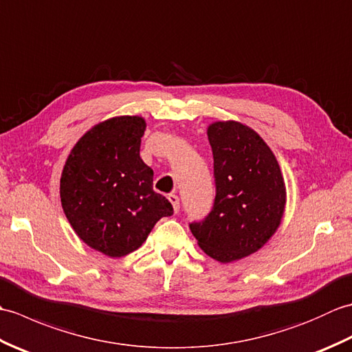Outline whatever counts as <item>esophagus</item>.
Returning <instances> with one entry per match:
<instances>
[{"label":"esophagus","mask_w":352,"mask_h":352,"mask_svg":"<svg viewBox=\"0 0 352 352\" xmlns=\"http://www.w3.org/2000/svg\"><path fill=\"white\" fill-rule=\"evenodd\" d=\"M168 199L170 201V204H172V207H174L175 212L180 210V199H178V197L175 195V193H170V195L168 197Z\"/></svg>","instance_id":"1"}]
</instances>
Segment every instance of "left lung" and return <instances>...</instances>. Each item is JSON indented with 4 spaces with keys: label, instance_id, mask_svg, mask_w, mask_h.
Returning <instances> with one entry per match:
<instances>
[{
    "label": "left lung",
    "instance_id": "1",
    "mask_svg": "<svg viewBox=\"0 0 352 352\" xmlns=\"http://www.w3.org/2000/svg\"><path fill=\"white\" fill-rule=\"evenodd\" d=\"M216 197L203 221L189 223L199 248L221 263L258 251L280 227L286 186L271 148L236 121L207 129Z\"/></svg>",
    "mask_w": 352,
    "mask_h": 352
}]
</instances>
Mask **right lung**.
<instances>
[{
  "instance_id": "right-lung-1",
  "label": "right lung",
  "mask_w": 352,
  "mask_h": 352,
  "mask_svg": "<svg viewBox=\"0 0 352 352\" xmlns=\"http://www.w3.org/2000/svg\"><path fill=\"white\" fill-rule=\"evenodd\" d=\"M146 129L140 116H118L92 126L65 163L63 212L77 236L109 257H124L146 241L174 208L153 190V169L140 159Z\"/></svg>"
}]
</instances>
